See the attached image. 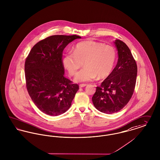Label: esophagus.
<instances>
[{"mask_svg": "<svg viewBox=\"0 0 160 160\" xmlns=\"http://www.w3.org/2000/svg\"><path fill=\"white\" fill-rule=\"evenodd\" d=\"M86 85H87L86 84H80V85H79V87H80V88H82V87H85Z\"/></svg>", "mask_w": 160, "mask_h": 160, "instance_id": "1", "label": "esophagus"}]
</instances>
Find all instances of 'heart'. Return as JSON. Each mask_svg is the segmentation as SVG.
<instances>
[{
	"label": "heart",
	"mask_w": 160,
	"mask_h": 160,
	"mask_svg": "<svg viewBox=\"0 0 160 160\" xmlns=\"http://www.w3.org/2000/svg\"><path fill=\"white\" fill-rule=\"evenodd\" d=\"M117 58L116 49L112 45L93 41L76 44L73 52L65 54L62 64L71 76H75L83 66L85 67L76 75L77 82L102 79L111 74Z\"/></svg>",
	"instance_id": "b5f03b06"
}]
</instances>
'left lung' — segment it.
<instances>
[{
	"mask_svg": "<svg viewBox=\"0 0 160 160\" xmlns=\"http://www.w3.org/2000/svg\"><path fill=\"white\" fill-rule=\"evenodd\" d=\"M118 60L111 74L96 87L92 102L96 109L111 114L121 110L127 105L134 92L137 65L128 45L121 41L115 42Z\"/></svg>",
	"mask_w": 160,
	"mask_h": 160,
	"instance_id": "8db88e82",
	"label": "left lung"
}]
</instances>
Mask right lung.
<instances>
[{"mask_svg":"<svg viewBox=\"0 0 160 160\" xmlns=\"http://www.w3.org/2000/svg\"><path fill=\"white\" fill-rule=\"evenodd\" d=\"M77 35H53L32 47L25 62L26 87L43 113L58 116L71 106L79 85L64 76L62 53Z\"/></svg>","mask_w":160,"mask_h":160,"instance_id":"obj_1","label":"right lung"}]
</instances>
